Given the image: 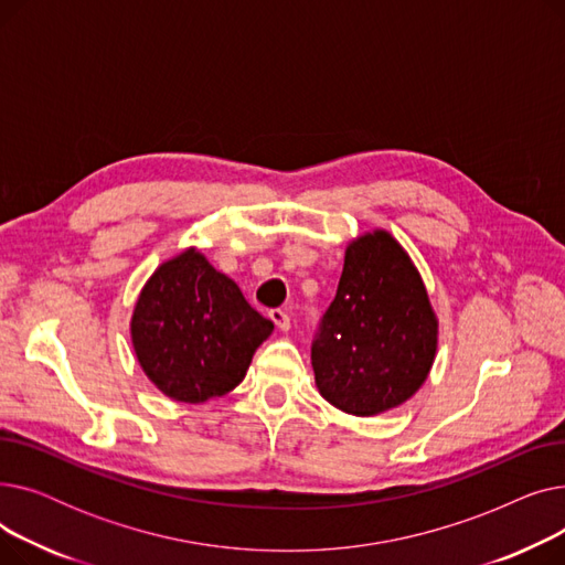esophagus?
Returning <instances> with one entry per match:
<instances>
[{
    "label": "esophagus",
    "mask_w": 565,
    "mask_h": 565,
    "mask_svg": "<svg viewBox=\"0 0 565 565\" xmlns=\"http://www.w3.org/2000/svg\"><path fill=\"white\" fill-rule=\"evenodd\" d=\"M270 318H273V322L277 324V328H279L281 332H288V330H290V316H288L284 309H273V311H270Z\"/></svg>",
    "instance_id": "34e87169"
}]
</instances>
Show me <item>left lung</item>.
Segmentation results:
<instances>
[{
	"instance_id": "obj_1",
	"label": "left lung",
	"mask_w": 565,
	"mask_h": 565,
	"mask_svg": "<svg viewBox=\"0 0 565 565\" xmlns=\"http://www.w3.org/2000/svg\"><path fill=\"white\" fill-rule=\"evenodd\" d=\"M435 350L437 318L405 249L387 231L350 243L311 343L322 398L354 417L398 407L428 377Z\"/></svg>"
}]
</instances>
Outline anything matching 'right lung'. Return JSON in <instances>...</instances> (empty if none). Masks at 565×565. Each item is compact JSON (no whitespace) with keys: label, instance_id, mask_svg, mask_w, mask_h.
<instances>
[{"label":"right lung","instance_id":"right-lung-1","mask_svg":"<svg viewBox=\"0 0 565 565\" xmlns=\"http://www.w3.org/2000/svg\"><path fill=\"white\" fill-rule=\"evenodd\" d=\"M130 330L156 387L173 401L203 403L243 382L275 324L249 307L233 279L188 249L146 281Z\"/></svg>","mask_w":565,"mask_h":565}]
</instances>
